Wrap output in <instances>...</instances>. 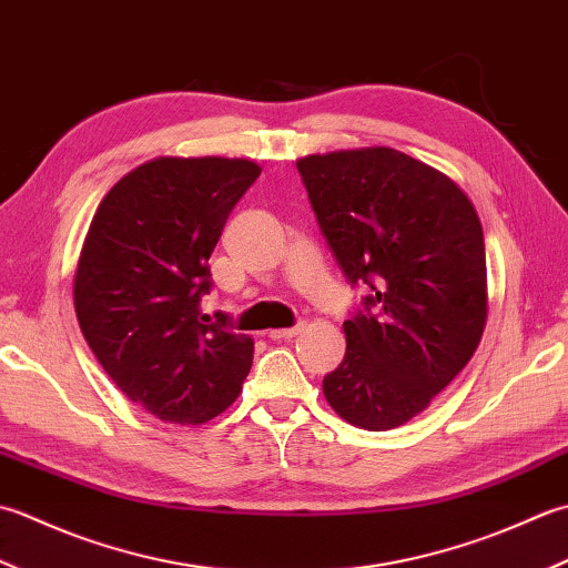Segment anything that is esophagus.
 <instances>
[{
	"instance_id": "obj_1",
	"label": "esophagus",
	"mask_w": 568,
	"mask_h": 568,
	"mask_svg": "<svg viewBox=\"0 0 568 568\" xmlns=\"http://www.w3.org/2000/svg\"><path fill=\"white\" fill-rule=\"evenodd\" d=\"M304 328L298 323V326H292V328H274V331H270V338L272 341H286V338H294V335H298V331Z\"/></svg>"
}]
</instances>
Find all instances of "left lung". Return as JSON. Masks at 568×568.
Here are the masks:
<instances>
[{"mask_svg":"<svg viewBox=\"0 0 568 568\" xmlns=\"http://www.w3.org/2000/svg\"><path fill=\"white\" fill-rule=\"evenodd\" d=\"M321 233L363 308L343 323L345 357L323 395L353 426L409 422L476 353L488 318L476 207L446 173L389 146L296 161Z\"/></svg>","mask_w":568,"mask_h":568,"instance_id":"obj_1","label":"left lung"}]
</instances>
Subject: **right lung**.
<instances>
[{
	"label": "right lung",
	"mask_w": 568,
	"mask_h": 568,
	"mask_svg": "<svg viewBox=\"0 0 568 568\" xmlns=\"http://www.w3.org/2000/svg\"><path fill=\"white\" fill-rule=\"evenodd\" d=\"M262 169L250 159L159 156L108 191L73 280L90 351L126 397L171 424H205L242 389L254 341L211 323L207 260Z\"/></svg>",
	"instance_id": "obj_1"
}]
</instances>
